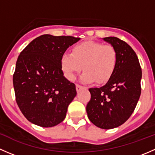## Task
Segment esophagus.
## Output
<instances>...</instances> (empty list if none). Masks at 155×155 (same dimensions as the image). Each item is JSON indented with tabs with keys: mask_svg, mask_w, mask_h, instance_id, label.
Here are the masks:
<instances>
[{
	"mask_svg": "<svg viewBox=\"0 0 155 155\" xmlns=\"http://www.w3.org/2000/svg\"><path fill=\"white\" fill-rule=\"evenodd\" d=\"M76 91H80L81 89H82L83 87H82V85H76Z\"/></svg>",
	"mask_w": 155,
	"mask_h": 155,
	"instance_id": "34e87169",
	"label": "esophagus"
}]
</instances>
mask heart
I'll use <instances>...</instances> for the list:
<instances>
[{
    "label": "heart",
    "instance_id": "obj_1",
    "mask_svg": "<svg viewBox=\"0 0 155 155\" xmlns=\"http://www.w3.org/2000/svg\"><path fill=\"white\" fill-rule=\"evenodd\" d=\"M117 61V51L112 46L85 41L75 46L72 53H64L61 66L69 80H74L76 74L83 68L85 71L80 76L82 82H91L94 80L101 84L110 79L116 68Z\"/></svg>",
    "mask_w": 155,
    "mask_h": 155
}]
</instances>
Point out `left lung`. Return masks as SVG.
Returning a JSON list of instances; mask_svg holds the SVG:
<instances>
[{
	"mask_svg": "<svg viewBox=\"0 0 155 155\" xmlns=\"http://www.w3.org/2000/svg\"><path fill=\"white\" fill-rule=\"evenodd\" d=\"M115 48L118 61L113 74L101 87H91L86 112L89 120L101 129L121 125L130 117L141 94L142 70L137 54L123 40L103 38Z\"/></svg>",
	"mask_w": 155,
	"mask_h": 155,
	"instance_id": "left-lung-1",
	"label": "left lung"
}]
</instances>
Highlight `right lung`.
Segmentation results:
<instances>
[{
	"label": "right lung",
	"instance_id": "obj_1",
	"mask_svg": "<svg viewBox=\"0 0 155 155\" xmlns=\"http://www.w3.org/2000/svg\"><path fill=\"white\" fill-rule=\"evenodd\" d=\"M80 40L44 34L20 53L13 75L15 100L30 122L43 127L60 124L76 95V85L64 76L61 58Z\"/></svg>",
	"mask_w": 155,
	"mask_h": 155
}]
</instances>
